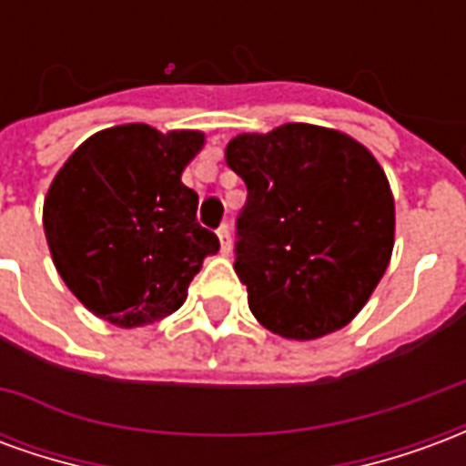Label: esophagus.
<instances>
[{
    "instance_id": "obj_1",
    "label": "esophagus",
    "mask_w": 466,
    "mask_h": 466,
    "mask_svg": "<svg viewBox=\"0 0 466 466\" xmlns=\"http://www.w3.org/2000/svg\"><path fill=\"white\" fill-rule=\"evenodd\" d=\"M217 237H219V247H222V254L232 252V234H229V224H222L217 229Z\"/></svg>"
}]
</instances>
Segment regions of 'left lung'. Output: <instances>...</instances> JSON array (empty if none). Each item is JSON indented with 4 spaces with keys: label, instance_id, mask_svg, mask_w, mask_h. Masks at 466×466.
<instances>
[{
    "label": "left lung",
    "instance_id": "1",
    "mask_svg": "<svg viewBox=\"0 0 466 466\" xmlns=\"http://www.w3.org/2000/svg\"><path fill=\"white\" fill-rule=\"evenodd\" d=\"M224 159L249 192L234 269L257 322L297 342L342 329L394 249V197L374 154L339 129L292 122L237 134Z\"/></svg>",
    "mask_w": 466,
    "mask_h": 466
}]
</instances>
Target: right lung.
<instances>
[{"mask_svg": "<svg viewBox=\"0 0 466 466\" xmlns=\"http://www.w3.org/2000/svg\"><path fill=\"white\" fill-rule=\"evenodd\" d=\"M204 132L119 124L92 134L49 184L46 244L86 309L132 329L177 312L217 234L197 224L199 197L182 172Z\"/></svg>", "mask_w": 466, "mask_h": 466, "instance_id": "1", "label": "right lung"}]
</instances>
